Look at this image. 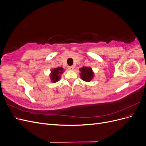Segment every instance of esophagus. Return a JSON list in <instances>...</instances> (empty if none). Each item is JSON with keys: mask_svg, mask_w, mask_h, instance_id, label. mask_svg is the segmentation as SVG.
<instances>
[{"mask_svg": "<svg viewBox=\"0 0 146 146\" xmlns=\"http://www.w3.org/2000/svg\"><path fill=\"white\" fill-rule=\"evenodd\" d=\"M68 69H69V70H74V66H69V67H68Z\"/></svg>", "mask_w": 146, "mask_h": 146, "instance_id": "34e87169", "label": "esophagus"}]
</instances>
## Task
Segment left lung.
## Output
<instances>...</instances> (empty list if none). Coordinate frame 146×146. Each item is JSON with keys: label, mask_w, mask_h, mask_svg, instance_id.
<instances>
[{"label": "left lung", "mask_w": 146, "mask_h": 146, "mask_svg": "<svg viewBox=\"0 0 146 146\" xmlns=\"http://www.w3.org/2000/svg\"><path fill=\"white\" fill-rule=\"evenodd\" d=\"M79 70L80 71V78L83 81L90 82L93 79L94 76V73L91 68L85 67V66H83V67L79 69Z\"/></svg>", "instance_id": "1"}]
</instances>
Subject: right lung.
Listing matches in <instances>:
<instances>
[{"label": "right lung", "instance_id": "right-lung-1", "mask_svg": "<svg viewBox=\"0 0 146 146\" xmlns=\"http://www.w3.org/2000/svg\"><path fill=\"white\" fill-rule=\"evenodd\" d=\"M64 72L62 67H58L50 70V78L52 83H56L60 80L61 75Z\"/></svg>", "mask_w": 146, "mask_h": 146}]
</instances>
